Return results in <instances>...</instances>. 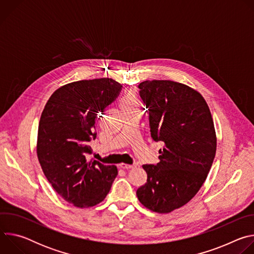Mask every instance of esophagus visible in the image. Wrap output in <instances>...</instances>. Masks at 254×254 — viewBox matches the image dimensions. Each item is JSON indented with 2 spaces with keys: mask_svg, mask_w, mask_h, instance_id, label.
I'll use <instances>...</instances> for the list:
<instances>
[{
  "mask_svg": "<svg viewBox=\"0 0 254 254\" xmlns=\"http://www.w3.org/2000/svg\"><path fill=\"white\" fill-rule=\"evenodd\" d=\"M119 166H120L121 169H124V170H128V169L133 168L132 165H127V164H125V163H122V164H120Z\"/></svg>",
  "mask_w": 254,
  "mask_h": 254,
  "instance_id": "esophagus-1",
  "label": "esophagus"
}]
</instances>
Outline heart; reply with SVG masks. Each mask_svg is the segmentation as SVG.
<instances>
[{
    "label": "heart",
    "instance_id": "b5f03b06",
    "mask_svg": "<svg viewBox=\"0 0 254 254\" xmlns=\"http://www.w3.org/2000/svg\"><path fill=\"white\" fill-rule=\"evenodd\" d=\"M137 99L134 92H127L124 97L122 98V107L123 110H128V108H132L136 106Z\"/></svg>",
    "mask_w": 254,
    "mask_h": 254
}]
</instances>
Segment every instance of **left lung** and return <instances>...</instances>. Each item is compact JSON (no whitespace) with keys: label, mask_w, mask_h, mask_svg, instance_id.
Masks as SVG:
<instances>
[{"label":"left lung","mask_w":254,"mask_h":254,"mask_svg":"<svg viewBox=\"0 0 254 254\" xmlns=\"http://www.w3.org/2000/svg\"><path fill=\"white\" fill-rule=\"evenodd\" d=\"M138 88L151 135L164 146L157 165L142 166L148 178L136 196L149 210L170 213L186 205L208 176L217 148L213 119L201 93L186 84L146 80Z\"/></svg>","instance_id":"1"}]
</instances>
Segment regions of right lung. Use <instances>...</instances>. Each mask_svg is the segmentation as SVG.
I'll use <instances>...</instances> for the list:
<instances>
[{"label": "right lung", "instance_id": "add662e5", "mask_svg": "<svg viewBox=\"0 0 254 254\" xmlns=\"http://www.w3.org/2000/svg\"><path fill=\"white\" fill-rule=\"evenodd\" d=\"M122 85L112 78L79 80L56 89L42 112L37 157L56 193L78 208L93 207L110 192L118 168L87 160L88 142L96 137L97 114L119 95Z\"/></svg>", "mask_w": 254, "mask_h": 254}]
</instances>
